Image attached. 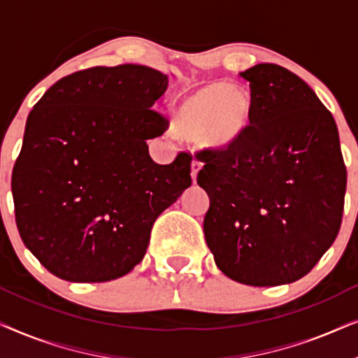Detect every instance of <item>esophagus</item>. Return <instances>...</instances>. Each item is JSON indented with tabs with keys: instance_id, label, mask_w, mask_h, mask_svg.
I'll return each instance as SVG.
<instances>
[{
	"instance_id": "obj_1",
	"label": "esophagus",
	"mask_w": 358,
	"mask_h": 358,
	"mask_svg": "<svg viewBox=\"0 0 358 358\" xmlns=\"http://www.w3.org/2000/svg\"><path fill=\"white\" fill-rule=\"evenodd\" d=\"M202 168H203V163L200 159H194L192 164H190V178H192L194 182L197 180V174Z\"/></svg>"
}]
</instances>
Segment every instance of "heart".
<instances>
[{
	"mask_svg": "<svg viewBox=\"0 0 358 358\" xmlns=\"http://www.w3.org/2000/svg\"><path fill=\"white\" fill-rule=\"evenodd\" d=\"M256 124V102L246 87L213 81L189 91L173 114L180 138L215 153L236 150Z\"/></svg>",
	"mask_w": 358,
	"mask_h": 358,
	"instance_id": "obj_1",
	"label": "heart"
}]
</instances>
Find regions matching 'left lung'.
Instances as JSON below:
<instances>
[{
	"label": "left lung",
	"mask_w": 358,
	"mask_h": 358,
	"mask_svg": "<svg viewBox=\"0 0 358 358\" xmlns=\"http://www.w3.org/2000/svg\"><path fill=\"white\" fill-rule=\"evenodd\" d=\"M241 76L256 124L236 150L202 153L205 241L231 280L285 285L305 277L339 233L347 185L339 131L316 92L287 68L259 63Z\"/></svg>",
	"instance_id": "8db88e82"
}]
</instances>
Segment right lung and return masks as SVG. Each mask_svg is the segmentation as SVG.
Masks as SVG:
<instances>
[{"instance_id": "obj_1", "label": "right lung", "mask_w": 358, "mask_h": 358, "mask_svg": "<svg viewBox=\"0 0 358 358\" xmlns=\"http://www.w3.org/2000/svg\"><path fill=\"white\" fill-rule=\"evenodd\" d=\"M168 75L143 65L94 66L57 81L34 106L13 169L16 224L53 275L109 282L145 257L155 220L190 187L187 153L156 164V104Z\"/></svg>"}]
</instances>
